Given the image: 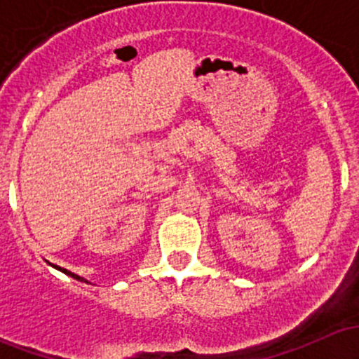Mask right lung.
Segmentation results:
<instances>
[{
    "instance_id": "right-lung-1",
    "label": "right lung",
    "mask_w": 359,
    "mask_h": 359,
    "mask_svg": "<svg viewBox=\"0 0 359 359\" xmlns=\"http://www.w3.org/2000/svg\"><path fill=\"white\" fill-rule=\"evenodd\" d=\"M53 266V264H52ZM55 267V269H59V271H62L64 274H67V276H71V278H74V280H78V281H85V283H88V281L86 280H83L81 276H78V274H74V273H71V271H67V269H64V267H59V266H53Z\"/></svg>"
}]
</instances>
